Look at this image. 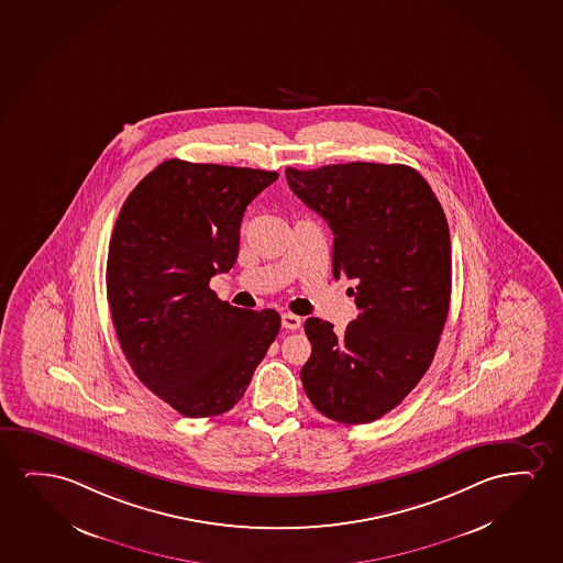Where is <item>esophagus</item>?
<instances>
[{
  "label": "esophagus",
  "mask_w": 563,
  "mask_h": 563,
  "mask_svg": "<svg viewBox=\"0 0 563 563\" xmlns=\"http://www.w3.org/2000/svg\"><path fill=\"white\" fill-rule=\"evenodd\" d=\"M302 320L301 318L297 317V314H291V312H284L282 314V325L286 328V330H299L301 328Z\"/></svg>",
  "instance_id": "esophagus-1"
}]
</instances>
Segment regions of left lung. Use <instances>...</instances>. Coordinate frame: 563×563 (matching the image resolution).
Here are the masks:
<instances>
[{"label": "left lung", "instance_id": "obj_1", "mask_svg": "<svg viewBox=\"0 0 563 563\" xmlns=\"http://www.w3.org/2000/svg\"><path fill=\"white\" fill-rule=\"evenodd\" d=\"M287 183L333 231V277L353 279L358 317L345 332L309 318L302 388L328 419L365 424L404 401L434 358L452 297L442 205L404 164L287 167Z\"/></svg>", "mask_w": 563, "mask_h": 563}]
</instances>
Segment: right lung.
I'll use <instances>...</instances> for the list:
<instances>
[{"label":"right lung","mask_w":563,"mask_h":563,"mask_svg":"<svg viewBox=\"0 0 563 563\" xmlns=\"http://www.w3.org/2000/svg\"><path fill=\"white\" fill-rule=\"evenodd\" d=\"M276 172L167 159L129 195L111 233L106 287L129 365L190 419L230 411L276 340V310L220 301L246 207Z\"/></svg>","instance_id":"right-lung-1"}]
</instances>
